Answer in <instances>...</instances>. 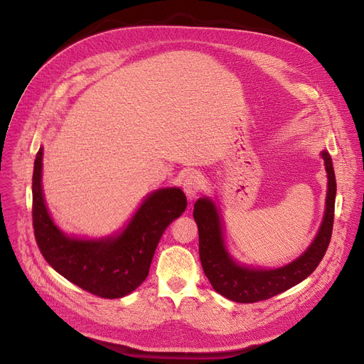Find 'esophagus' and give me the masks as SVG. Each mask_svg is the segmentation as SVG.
I'll use <instances>...</instances> for the list:
<instances>
[{"mask_svg": "<svg viewBox=\"0 0 364 364\" xmlns=\"http://www.w3.org/2000/svg\"><path fill=\"white\" fill-rule=\"evenodd\" d=\"M183 188H184V193L187 195L188 199H195L203 188V178L199 174H188L184 181H183Z\"/></svg>", "mask_w": 364, "mask_h": 364, "instance_id": "34e87169", "label": "esophagus"}]
</instances>
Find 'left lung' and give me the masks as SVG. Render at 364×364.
Segmentation results:
<instances>
[{"instance_id": "left-lung-1", "label": "left lung", "mask_w": 364, "mask_h": 364, "mask_svg": "<svg viewBox=\"0 0 364 364\" xmlns=\"http://www.w3.org/2000/svg\"><path fill=\"white\" fill-rule=\"evenodd\" d=\"M320 156L328 174V192L318 232L298 258L277 269H262L239 262L227 250L223 218L215 200L208 196L196 200L193 218L199 228V257L205 276L215 292L240 304L264 301L291 289L316 270L331 242L336 198L332 158L328 150H321Z\"/></svg>"}]
</instances>
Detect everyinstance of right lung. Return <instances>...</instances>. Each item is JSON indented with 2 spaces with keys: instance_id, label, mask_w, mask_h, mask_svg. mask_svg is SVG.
<instances>
[{
  "instance_id": "obj_1",
  "label": "right lung",
  "mask_w": 364,
  "mask_h": 364,
  "mask_svg": "<svg viewBox=\"0 0 364 364\" xmlns=\"http://www.w3.org/2000/svg\"><path fill=\"white\" fill-rule=\"evenodd\" d=\"M40 147L33 162L32 218L38 247L53 269L81 289L102 298H122L136 291L149 274L151 258L165 228L187 206L180 187L150 192L118 230L103 237H76L53 221L43 192Z\"/></svg>"
}]
</instances>
